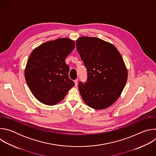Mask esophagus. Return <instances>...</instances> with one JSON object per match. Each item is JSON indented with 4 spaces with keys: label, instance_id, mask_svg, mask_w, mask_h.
<instances>
[{
    "label": "esophagus",
    "instance_id": "obj_1",
    "mask_svg": "<svg viewBox=\"0 0 156 156\" xmlns=\"http://www.w3.org/2000/svg\"><path fill=\"white\" fill-rule=\"evenodd\" d=\"M74 82H75V86H76L78 85V80H75L74 81Z\"/></svg>",
    "mask_w": 156,
    "mask_h": 156
}]
</instances>
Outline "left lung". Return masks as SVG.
I'll list each match as a JSON object with an SVG mask.
<instances>
[{
    "instance_id": "8db88e82",
    "label": "left lung",
    "mask_w": 156,
    "mask_h": 156,
    "mask_svg": "<svg viewBox=\"0 0 156 156\" xmlns=\"http://www.w3.org/2000/svg\"><path fill=\"white\" fill-rule=\"evenodd\" d=\"M76 49L87 71L86 83H79L83 101L94 109L107 108L126 83L128 71L121 54L112 44L95 37H79Z\"/></svg>"
}]
</instances>
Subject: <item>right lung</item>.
Here are the masks:
<instances>
[{
    "mask_svg": "<svg viewBox=\"0 0 156 156\" xmlns=\"http://www.w3.org/2000/svg\"><path fill=\"white\" fill-rule=\"evenodd\" d=\"M75 44L69 38H58L41 44L31 53L25 77L30 91L41 103H58L75 86L69 78V66L65 63Z\"/></svg>",
    "mask_w": 156,
    "mask_h": 156,
    "instance_id": "add662e5",
    "label": "right lung"
}]
</instances>
